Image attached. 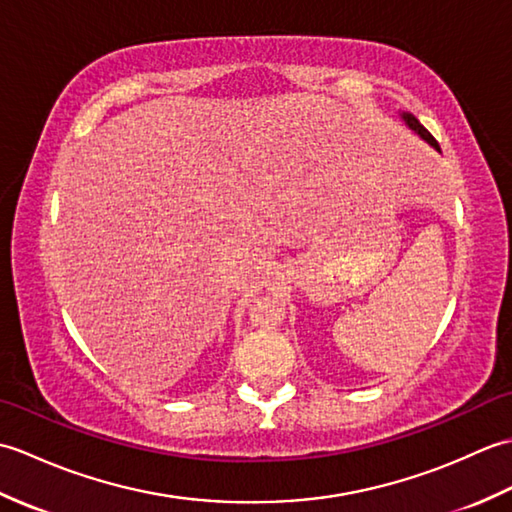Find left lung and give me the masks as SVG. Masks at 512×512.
<instances>
[{"label":"left lung","mask_w":512,"mask_h":512,"mask_svg":"<svg viewBox=\"0 0 512 512\" xmlns=\"http://www.w3.org/2000/svg\"><path fill=\"white\" fill-rule=\"evenodd\" d=\"M402 118H405V121H407V125L411 127V129H416V132L424 138V140H429V143L433 145V147H436V149H440V145H438V140L436 138H433L429 132H427V129H424V125H420V121H418V118L416 116H413V114H405V116H402Z\"/></svg>","instance_id":"1"}]
</instances>
